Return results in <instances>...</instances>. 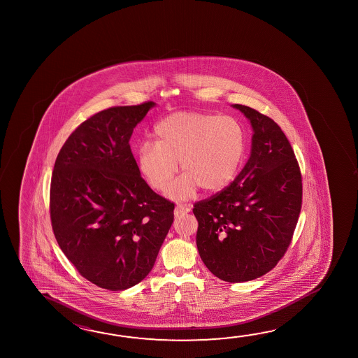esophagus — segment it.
<instances>
[{
	"label": "esophagus",
	"mask_w": 358,
	"mask_h": 358,
	"mask_svg": "<svg viewBox=\"0 0 358 358\" xmlns=\"http://www.w3.org/2000/svg\"><path fill=\"white\" fill-rule=\"evenodd\" d=\"M189 211H191V207H189V206L177 205L176 208H175V216H181V215L188 213Z\"/></svg>",
	"instance_id": "34e87169"
}]
</instances>
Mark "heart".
<instances>
[{"instance_id": "obj_1", "label": "heart", "mask_w": 358, "mask_h": 358, "mask_svg": "<svg viewBox=\"0 0 358 358\" xmlns=\"http://www.w3.org/2000/svg\"><path fill=\"white\" fill-rule=\"evenodd\" d=\"M156 142L138 148V167L148 185L162 191L178 170L166 194L173 199L192 197L199 187L218 192L240 170L247 148L246 131L238 120L206 112L172 113L155 127Z\"/></svg>"}]
</instances>
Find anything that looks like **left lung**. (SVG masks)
I'll list each match as a JSON object with an SVG mask.
<instances>
[{"mask_svg": "<svg viewBox=\"0 0 358 358\" xmlns=\"http://www.w3.org/2000/svg\"><path fill=\"white\" fill-rule=\"evenodd\" d=\"M234 107L252 126L250 159L227 187L194 206L201 259L231 283L258 278L278 264L302 206L299 162L281 127L251 107Z\"/></svg>", "mask_w": 358, "mask_h": 358, "instance_id": "left-lung-1", "label": "left lung"}]
</instances>
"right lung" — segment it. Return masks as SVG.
<instances>
[{"instance_id": "add662e5", "label": "right lung", "mask_w": 358, "mask_h": 358, "mask_svg": "<svg viewBox=\"0 0 358 358\" xmlns=\"http://www.w3.org/2000/svg\"><path fill=\"white\" fill-rule=\"evenodd\" d=\"M155 102L118 106L77 127L53 167L50 212L59 248L96 286L123 291L146 277L175 205L141 177L129 138Z\"/></svg>"}]
</instances>
